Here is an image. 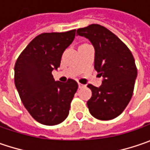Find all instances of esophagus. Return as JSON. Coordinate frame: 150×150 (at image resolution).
I'll return each instance as SVG.
<instances>
[{
    "instance_id": "esophagus-1",
    "label": "esophagus",
    "mask_w": 150,
    "mask_h": 150,
    "mask_svg": "<svg viewBox=\"0 0 150 150\" xmlns=\"http://www.w3.org/2000/svg\"><path fill=\"white\" fill-rule=\"evenodd\" d=\"M78 86H79V88H83V87H85L86 86H85V85H83V84H81V83H78Z\"/></svg>"
}]
</instances>
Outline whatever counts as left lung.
<instances>
[{"mask_svg": "<svg viewBox=\"0 0 150 150\" xmlns=\"http://www.w3.org/2000/svg\"><path fill=\"white\" fill-rule=\"evenodd\" d=\"M76 35L87 38L95 49L96 70L102 76L101 86L89 84L92 91L87 106L94 117L111 120L126 108L134 92L137 68L131 51L108 28L98 24L79 28Z\"/></svg>", "mask_w": 150, "mask_h": 150, "instance_id": "1", "label": "left lung"}]
</instances>
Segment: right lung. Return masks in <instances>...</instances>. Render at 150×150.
Segmentation results:
<instances>
[{
  "label": "right lung",
  "mask_w": 150,
  "mask_h": 150,
  "mask_svg": "<svg viewBox=\"0 0 150 150\" xmlns=\"http://www.w3.org/2000/svg\"><path fill=\"white\" fill-rule=\"evenodd\" d=\"M75 36V30L42 33L29 42L15 64V86L22 102L43 125L53 126L65 120L78 89L74 80L55 81L52 75Z\"/></svg>",
  "instance_id": "right-lung-1"
}]
</instances>
